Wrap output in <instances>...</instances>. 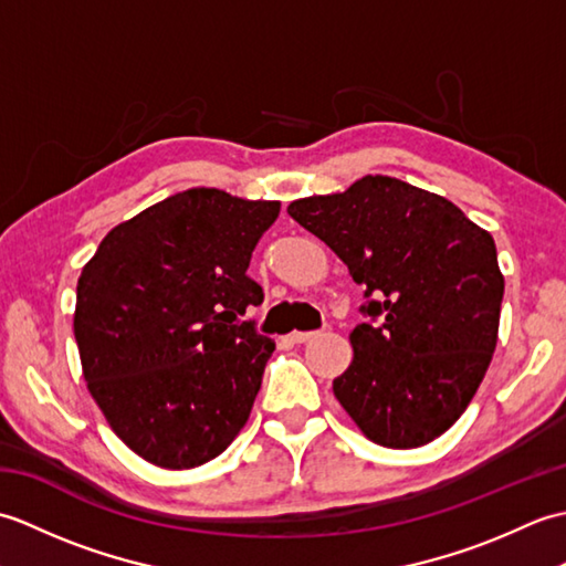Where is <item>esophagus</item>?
<instances>
[{"mask_svg": "<svg viewBox=\"0 0 566 566\" xmlns=\"http://www.w3.org/2000/svg\"><path fill=\"white\" fill-rule=\"evenodd\" d=\"M311 338H316V333H314V331H311V333L294 331V333L286 335V340H290V343H306V340H311Z\"/></svg>", "mask_w": 566, "mask_h": 566, "instance_id": "34e87169", "label": "esophagus"}]
</instances>
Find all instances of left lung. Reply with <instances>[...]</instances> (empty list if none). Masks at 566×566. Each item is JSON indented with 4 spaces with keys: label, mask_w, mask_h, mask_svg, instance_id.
I'll return each instance as SVG.
<instances>
[{
    "label": "left lung",
    "mask_w": 566,
    "mask_h": 566,
    "mask_svg": "<svg viewBox=\"0 0 566 566\" xmlns=\"http://www.w3.org/2000/svg\"><path fill=\"white\" fill-rule=\"evenodd\" d=\"M290 216L365 284L375 323L350 333L353 363L333 394L384 448H420L454 426L499 340L503 274L489 231L432 191L367 175Z\"/></svg>",
    "instance_id": "8db88e82"
}]
</instances>
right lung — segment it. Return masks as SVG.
Segmentation results:
<instances>
[{"instance_id": "obj_1", "label": "right lung", "mask_w": 566, "mask_h": 566, "mask_svg": "<svg viewBox=\"0 0 566 566\" xmlns=\"http://www.w3.org/2000/svg\"><path fill=\"white\" fill-rule=\"evenodd\" d=\"M280 201L195 187L104 235L77 280L82 375L128 450L163 469L219 457L248 423L274 343L248 264Z\"/></svg>"}]
</instances>
